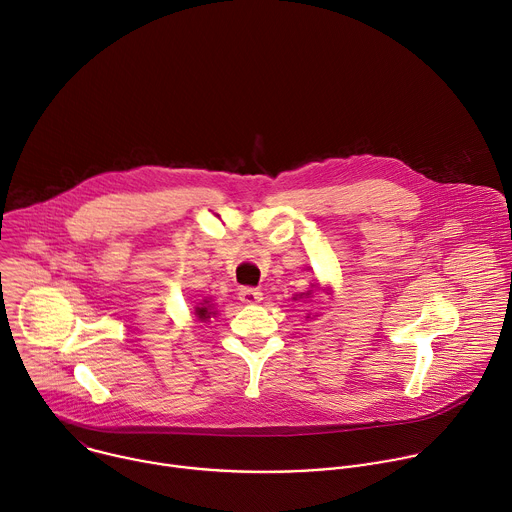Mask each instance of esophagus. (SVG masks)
Segmentation results:
<instances>
[{
    "instance_id": "esophagus-1",
    "label": "esophagus",
    "mask_w": 512,
    "mask_h": 512,
    "mask_svg": "<svg viewBox=\"0 0 512 512\" xmlns=\"http://www.w3.org/2000/svg\"><path fill=\"white\" fill-rule=\"evenodd\" d=\"M239 300L243 304H259L263 300V294H261L257 287H243L239 291Z\"/></svg>"
}]
</instances>
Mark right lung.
Segmentation results:
<instances>
[{"label":"right lung","mask_w":512,"mask_h":512,"mask_svg":"<svg viewBox=\"0 0 512 512\" xmlns=\"http://www.w3.org/2000/svg\"><path fill=\"white\" fill-rule=\"evenodd\" d=\"M196 314H198V318L200 320H206V318H210V308H206V306H202V308H196Z\"/></svg>","instance_id":"1"}]
</instances>
